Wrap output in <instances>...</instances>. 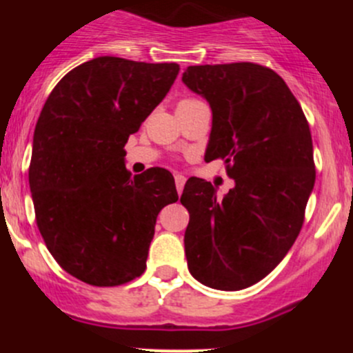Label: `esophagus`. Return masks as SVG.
Returning a JSON list of instances; mask_svg holds the SVG:
<instances>
[{
    "mask_svg": "<svg viewBox=\"0 0 353 353\" xmlns=\"http://www.w3.org/2000/svg\"><path fill=\"white\" fill-rule=\"evenodd\" d=\"M174 179H176V190H177V193L181 194V191H183L184 184H186V177H184L183 174H176V176H174Z\"/></svg>",
    "mask_w": 353,
    "mask_h": 353,
    "instance_id": "esophagus-1",
    "label": "esophagus"
}]
</instances>
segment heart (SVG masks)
Returning a JSON list of instances; mask_svg holds the SVG:
<instances>
[{"label": "heart", "instance_id": "heart-1", "mask_svg": "<svg viewBox=\"0 0 353 353\" xmlns=\"http://www.w3.org/2000/svg\"><path fill=\"white\" fill-rule=\"evenodd\" d=\"M183 102H194V101H183Z\"/></svg>", "mask_w": 353, "mask_h": 353}]
</instances>
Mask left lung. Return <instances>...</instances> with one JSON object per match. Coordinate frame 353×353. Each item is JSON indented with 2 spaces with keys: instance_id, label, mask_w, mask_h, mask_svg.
Instances as JSON below:
<instances>
[{
  "instance_id": "left-lung-1",
  "label": "left lung",
  "mask_w": 353,
  "mask_h": 353,
  "mask_svg": "<svg viewBox=\"0 0 353 353\" xmlns=\"http://www.w3.org/2000/svg\"><path fill=\"white\" fill-rule=\"evenodd\" d=\"M183 83L212 109L205 160L222 159L234 179L223 198L198 177L184 186L188 268L203 285L243 290L265 279L301 232L316 181L311 131L297 99L270 68L188 66Z\"/></svg>"
}]
</instances>
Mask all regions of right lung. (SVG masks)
I'll return each mask as SVG.
<instances>
[{"mask_svg":"<svg viewBox=\"0 0 353 353\" xmlns=\"http://www.w3.org/2000/svg\"><path fill=\"white\" fill-rule=\"evenodd\" d=\"M177 73L176 63L101 56L65 74L41 110L28 169L35 219L49 252L81 282L140 276L157 215L179 198L169 170L131 176L124 165L128 138Z\"/></svg>","mask_w":353,"mask_h":353,"instance_id":"obj_1","label":"right lung"}]
</instances>
